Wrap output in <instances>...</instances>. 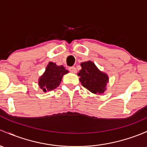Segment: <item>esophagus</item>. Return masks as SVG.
Masks as SVG:
<instances>
[{"instance_id":"obj_1","label":"esophagus","mask_w":147,"mask_h":147,"mask_svg":"<svg viewBox=\"0 0 147 147\" xmlns=\"http://www.w3.org/2000/svg\"><path fill=\"white\" fill-rule=\"evenodd\" d=\"M69 72H72V73H75V72H76V68H75V67H69Z\"/></svg>"}]
</instances>
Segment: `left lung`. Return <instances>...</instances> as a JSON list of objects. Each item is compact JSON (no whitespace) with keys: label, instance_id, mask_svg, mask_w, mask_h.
Instances as JSON below:
<instances>
[{"label":"left lung","instance_id":"1","mask_svg":"<svg viewBox=\"0 0 147 147\" xmlns=\"http://www.w3.org/2000/svg\"><path fill=\"white\" fill-rule=\"evenodd\" d=\"M81 67L78 75L82 86L93 94H103L109 82L108 75L100 71L92 61L82 63Z\"/></svg>","mask_w":147,"mask_h":147}]
</instances>
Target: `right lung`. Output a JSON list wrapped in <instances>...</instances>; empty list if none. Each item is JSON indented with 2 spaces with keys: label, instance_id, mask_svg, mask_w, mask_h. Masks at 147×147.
Wrapping results in <instances>:
<instances>
[{
  "label": "right lung",
  "instance_id": "right-lung-1",
  "mask_svg": "<svg viewBox=\"0 0 147 147\" xmlns=\"http://www.w3.org/2000/svg\"><path fill=\"white\" fill-rule=\"evenodd\" d=\"M68 73V70L63 65H57L50 62L46 67L45 72L38 80V85L44 92L51 91L59 86L63 76Z\"/></svg>",
  "mask_w": 147,
  "mask_h": 147
}]
</instances>
